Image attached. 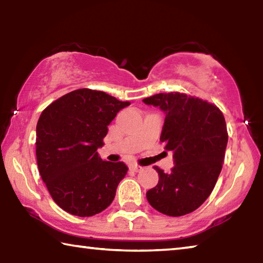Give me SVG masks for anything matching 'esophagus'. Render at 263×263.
Here are the masks:
<instances>
[{"label":"esophagus","mask_w":263,"mask_h":263,"mask_svg":"<svg viewBox=\"0 0 263 263\" xmlns=\"http://www.w3.org/2000/svg\"><path fill=\"white\" fill-rule=\"evenodd\" d=\"M130 169H131V171H133V172L138 173V172H140V171H141L142 167H141V166H138V164H131V166H130Z\"/></svg>","instance_id":"obj_1"}]
</instances>
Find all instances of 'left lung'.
<instances>
[{"mask_svg":"<svg viewBox=\"0 0 263 263\" xmlns=\"http://www.w3.org/2000/svg\"><path fill=\"white\" fill-rule=\"evenodd\" d=\"M142 101L166 114L160 140L174 152L175 163L168 174L154 166L159 182L146 197L163 215H188L206 201L220 174L229 139L224 115L208 101L176 91Z\"/></svg>","mask_w":263,"mask_h":263,"instance_id":"left-lung-1","label":"left lung"}]
</instances>
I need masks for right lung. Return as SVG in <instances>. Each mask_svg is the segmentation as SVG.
Instances as JSON below:
<instances>
[{"mask_svg": "<svg viewBox=\"0 0 263 263\" xmlns=\"http://www.w3.org/2000/svg\"><path fill=\"white\" fill-rule=\"evenodd\" d=\"M104 91L78 89L52 102L37 123L35 155L43 181L62 210L90 217L112 203L128 171L124 162L103 161L108 125L130 105Z\"/></svg>", "mask_w": 263, "mask_h": 263, "instance_id": "obj_1", "label": "right lung"}]
</instances>
